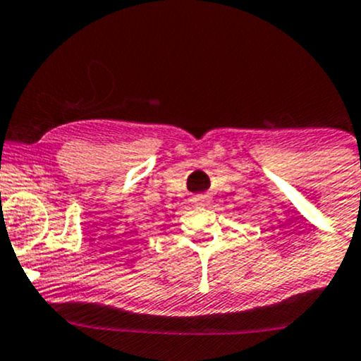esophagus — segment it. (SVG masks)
<instances>
[{
    "label": "esophagus",
    "instance_id": "obj_1",
    "mask_svg": "<svg viewBox=\"0 0 361 361\" xmlns=\"http://www.w3.org/2000/svg\"><path fill=\"white\" fill-rule=\"evenodd\" d=\"M191 203H192V205H195V207H205L207 203H208V196H207V195H196V196H192Z\"/></svg>",
    "mask_w": 361,
    "mask_h": 361
}]
</instances>
